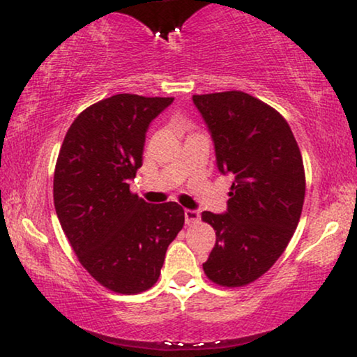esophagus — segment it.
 <instances>
[{"label": "esophagus", "mask_w": 357, "mask_h": 357, "mask_svg": "<svg viewBox=\"0 0 357 357\" xmlns=\"http://www.w3.org/2000/svg\"><path fill=\"white\" fill-rule=\"evenodd\" d=\"M202 214H199L198 209H185V222L187 224H195L199 221Z\"/></svg>", "instance_id": "obj_1"}]
</instances>
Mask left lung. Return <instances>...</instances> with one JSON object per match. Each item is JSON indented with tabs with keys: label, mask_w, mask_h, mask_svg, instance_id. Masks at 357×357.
<instances>
[{
	"label": "left lung",
	"mask_w": 357,
	"mask_h": 357,
	"mask_svg": "<svg viewBox=\"0 0 357 357\" xmlns=\"http://www.w3.org/2000/svg\"><path fill=\"white\" fill-rule=\"evenodd\" d=\"M211 135L218 170L234 175L227 209L203 211L216 231L203 270L219 286L255 281L282 255L301 219L305 175L287 121L241 91L192 97Z\"/></svg>",
	"instance_id": "left-lung-1"
}]
</instances>
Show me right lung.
I'll list each match as a JSON object with an SVG mask.
<instances>
[{
	"label": "right lung",
	"mask_w": 357,
	"mask_h": 357,
	"mask_svg": "<svg viewBox=\"0 0 357 357\" xmlns=\"http://www.w3.org/2000/svg\"><path fill=\"white\" fill-rule=\"evenodd\" d=\"M172 102L136 94L97 102L76 116L58 154L53 202L63 232L89 275L120 294L154 286L185 222L180 204L130 192L149 125Z\"/></svg>",
	"instance_id": "1"
}]
</instances>
